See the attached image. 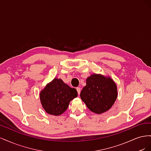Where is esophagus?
Segmentation results:
<instances>
[{
  "label": "esophagus",
  "mask_w": 151,
  "mask_h": 151,
  "mask_svg": "<svg viewBox=\"0 0 151 151\" xmlns=\"http://www.w3.org/2000/svg\"><path fill=\"white\" fill-rule=\"evenodd\" d=\"M76 89H77V93H78V94H80V93H81V88H79V87H77V88H76Z\"/></svg>",
  "instance_id": "34e87169"
}]
</instances>
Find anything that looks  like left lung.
<instances>
[{
    "label": "left lung",
    "instance_id": "obj_1",
    "mask_svg": "<svg viewBox=\"0 0 151 151\" xmlns=\"http://www.w3.org/2000/svg\"><path fill=\"white\" fill-rule=\"evenodd\" d=\"M80 96L89 110L101 114L110 109L117 98L116 86L109 77L93 74L86 79Z\"/></svg>",
    "mask_w": 151,
    "mask_h": 151
}]
</instances>
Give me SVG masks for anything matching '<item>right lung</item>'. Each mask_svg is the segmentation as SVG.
<instances>
[{
    "label": "right lung",
    "instance_id": "add662e5",
    "mask_svg": "<svg viewBox=\"0 0 151 151\" xmlns=\"http://www.w3.org/2000/svg\"><path fill=\"white\" fill-rule=\"evenodd\" d=\"M77 96V90L60 79L55 78L40 93L43 108L50 115L58 116L66 111L70 101Z\"/></svg>",
    "mask_w": 151,
    "mask_h": 151
}]
</instances>
